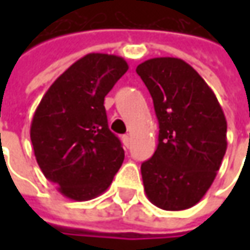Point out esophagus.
Masks as SVG:
<instances>
[{
  "mask_svg": "<svg viewBox=\"0 0 250 250\" xmlns=\"http://www.w3.org/2000/svg\"><path fill=\"white\" fill-rule=\"evenodd\" d=\"M122 143H124V146H125V147H129V143H130L129 135H124V136H122Z\"/></svg>",
  "mask_w": 250,
  "mask_h": 250,
  "instance_id": "1",
  "label": "esophagus"
}]
</instances>
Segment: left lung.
Listing matches in <instances>:
<instances>
[{"instance_id":"8db88e82","label":"left lung","mask_w":250,"mask_h":250,"mask_svg":"<svg viewBox=\"0 0 250 250\" xmlns=\"http://www.w3.org/2000/svg\"><path fill=\"white\" fill-rule=\"evenodd\" d=\"M136 72L153 99L159 145L140 167L145 192L163 210H185L206 195L227 150V121L216 94L184 60L151 58Z\"/></svg>"}]
</instances>
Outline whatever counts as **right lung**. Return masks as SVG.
<instances>
[{
	"instance_id": "obj_1",
	"label": "right lung",
	"mask_w": 250,
	"mask_h": 250,
	"mask_svg": "<svg viewBox=\"0 0 250 250\" xmlns=\"http://www.w3.org/2000/svg\"><path fill=\"white\" fill-rule=\"evenodd\" d=\"M118 55L91 53L72 63L45 91L30 125L44 177L72 200L107 190L125 157L108 128L104 97L128 71Z\"/></svg>"
}]
</instances>
